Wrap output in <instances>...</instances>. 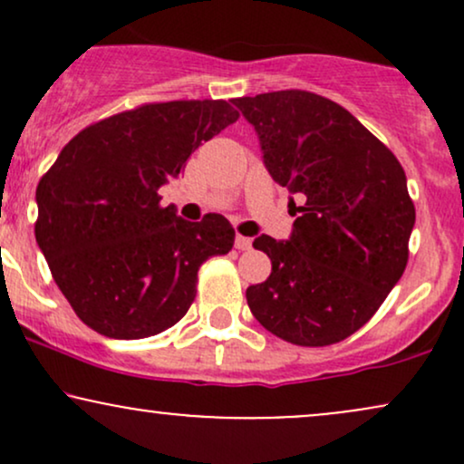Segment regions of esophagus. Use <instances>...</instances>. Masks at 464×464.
<instances>
[{"mask_svg": "<svg viewBox=\"0 0 464 464\" xmlns=\"http://www.w3.org/2000/svg\"><path fill=\"white\" fill-rule=\"evenodd\" d=\"M250 246H253V239H250V237H244V236L236 237V248L237 250H250Z\"/></svg>", "mask_w": 464, "mask_h": 464, "instance_id": "34e87169", "label": "esophagus"}]
</instances>
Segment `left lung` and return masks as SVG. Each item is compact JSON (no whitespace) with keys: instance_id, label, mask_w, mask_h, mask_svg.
Instances as JSON below:
<instances>
[{"instance_id":"obj_1","label":"left lung","mask_w":464,"mask_h":464,"mask_svg":"<svg viewBox=\"0 0 464 464\" xmlns=\"http://www.w3.org/2000/svg\"><path fill=\"white\" fill-rule=\"evenodd\" d=\"M259 135L264 163L301 200L287 242H253L273 262L250 285L253 316L285 343L327 347L371 321L408 264L414 202L406 172L344 106L285 89L236 98Z\"/></svg>"}]
</instances>
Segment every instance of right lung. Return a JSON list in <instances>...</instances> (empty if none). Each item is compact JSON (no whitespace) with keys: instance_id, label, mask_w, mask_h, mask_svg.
I'll return each mask as SVG.
<instances>
[{"instance_id":"right-lung-1","label":"right lung","mask_w":464,"mask_h":464,"mask_svg":"<svg viewBox=\"0 0 464 464\" xmlns=\"http://www.w3.org/2000/svg\"><path fill=\"white\" fill-rule=\"evenodd\" d=\"M237 117L227 100L141 104L80 130L41 177L36 242L93 332L117 340L165 332L194 303L200 266L233 248L225 216L180 220L159 188Z\"/></svg>"}]
</instances>
